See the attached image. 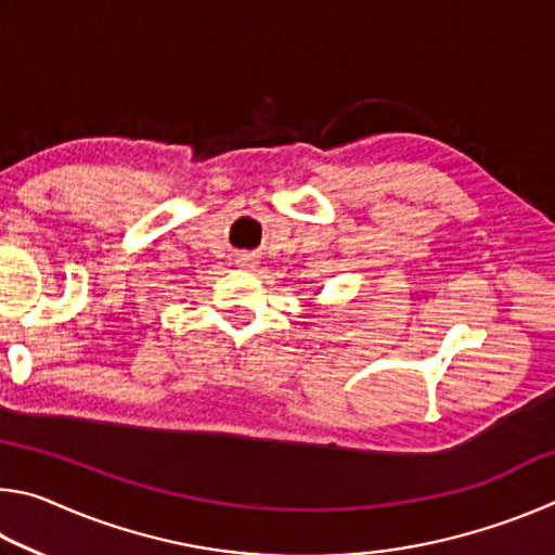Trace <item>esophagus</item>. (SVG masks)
I'll return each instance as SVG.
<instances>
[{
  "label": "esophagus",
  "instance_id": "obj_1",
  "mask_svg": "<svg viewBox=\"0 0 555 555\" xmlns=\"http://www.w3.org/2000/svg\"><path fill=\"white\" fill-rule=\"evenodd\" d=\"M237 264H240L242 269H255V267L259 264V259H257L255 255H240V257H237Z\"/></svg>",
  "mask_w": 555,
  "mask_h": 555
}]
</instances>
